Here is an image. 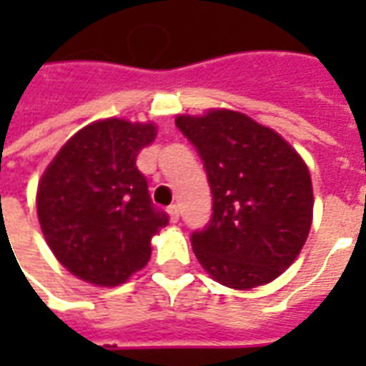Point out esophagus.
Wrapping results in <instances>:
<instances>
[{
  "instance_id": "1",
  "label": "esophagus",
  "mask_w": 366,
  "mask_h": 366,
  "mask_svg": "<svg viewBox=\"0 0 366 366\" xmlns=\"http://www.w3.org/2000/svg\"><path fill=\"white\" fill-rule=\"evenodd\" d=\"M168 215H170V219L176 223L180 219V207L176 206V204H172V206L168 207Z\"/></svg>"
}]
</instances>
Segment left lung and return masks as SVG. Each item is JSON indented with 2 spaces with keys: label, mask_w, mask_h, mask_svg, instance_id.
Masks as SVG:
<instances>
[{
  "label": "left lung",
  "mask_w": 366,
  "mask_h": 366,
  "mask_svg": "<svg viewBox=\"0 0 366 366\" xmlns=\"http://www.w3.org/2000/svg\"><path fill=\"white\" fill-rule=\"evenodd\" d=\"M176 127L199 152L214 196L212 219L192 233L199 264L235 290L272 282L296 261L312 227L306 162L245 113L178 115Z\"/></svg>",
  "instance_id": "1"
}]
</instances>
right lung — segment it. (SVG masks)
<instances>
[{
  "label": "right lung",
  "instance_id": "1",
  "mask_svg": "<svg viewBox=\"0 0 366 366\" xmlns=\"http://www.w3.org/2000/svg\"><path fill=\"white\" fill-rule=\"evenodd\" d=\"M154 123L96 121L52 159L36 192L39 223L59 262L96 286H117L151 259V239L168 225L135 160Z\"/></svg>",
  "mask_w": 366,
  "mask_h": 366
}]
</instances>
